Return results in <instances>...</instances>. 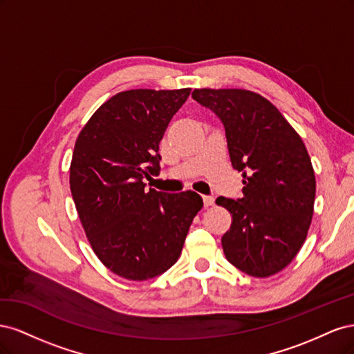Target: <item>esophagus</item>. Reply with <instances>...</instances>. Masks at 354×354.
I'll return each mask as SVG.
<instances>
[{
	"label": "esophagus",
	"mask_w": 354,
	"mask_h": 354,
	"mask_svg": "<svg viewBox=\"0 0 354 354\" xmlns=\"http://www.w3.org/2000/svg\"><path fill=\"white\" fill-rule=\"evenodd\" d=\"M203 199V205L205 207H212L214 205V198L212 196H202Z\"/></svg>",
	"instance_id": "esophagus-1"
}]
</instances>
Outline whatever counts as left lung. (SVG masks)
I'll return each instance as SVG.
<instances>
[{
  "label": "left lung",
  "mask_w": 354,
  "mask_h": 354,
  "mask_svg": "<svg viewBox=\"0 0 354 354\" xmlns=\"http://www.w3.org/2000/svg\"><path fill=\"white\" fill-rule=\"evenodd\" d=\"M192 97L224 124L232 165L243 177L241 199L216 201L232 216L224 255L254 277L279 273L301 250L315 209L316 178L301 137L259 93L196 88Z\"/></svg>",
  "instance_id": "obj_1"
}]
</instances>
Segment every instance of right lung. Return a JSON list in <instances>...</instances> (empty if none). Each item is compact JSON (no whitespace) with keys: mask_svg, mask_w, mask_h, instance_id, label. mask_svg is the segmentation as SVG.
<instances>
[{"mask_svg":"<svg viewBox=\"0 0 354 354\" xmlns=\"http://www.w3.org/2000/svg\"><path fill=\"white\" fill-rule=\"evenodd\" d=\"M192 88L121 91L95 111L75 142L69 185L99 260L115 274L147 281L183 250L202 208L196 192L145 189L159 173V142Z\"/></svg>","mask_w":354,"mask_h":354,"instance_id":"right-lung-1","label":"right lung"}]
</instances>
